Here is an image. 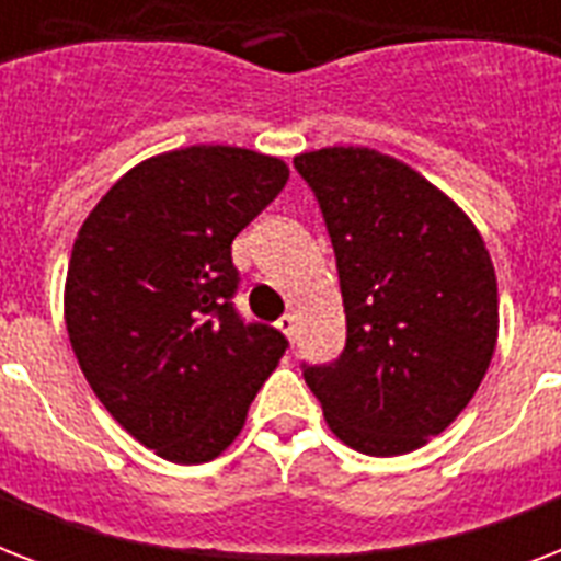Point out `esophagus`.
I'll return each mask as SVG.
<instances>
[{
    "label": "esophagus",
    "instance_id": "esophagus-1",
    "mask_svg": "<svg viewBox=\"0 0 561 561\" xmlns=\"http://www.w3.org/2000/svg\"><path fill=\"white\" fill-rule=\"evenodd\" d=\"M276 325H279V332L288 337L290 343H297V317L294 314H282L279 320H276Z\"/></svg>",
    "mask_w": 561,
    "mask_h": 561
}]
</instances>
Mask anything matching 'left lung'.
<instances>
[{"label": "left lung", "instance_id": "obj_1", "mask_svg": "<svg viewBox=\"0 0 561 561\" xmlns=\"http://www.w3.org/2000/svg\"><path fill=\"white\" fill-rule=\"evenodd\" d=\"M332 238L346 346L302 375L337 439L392 457L443 434L483 381L497 282L469 215L373 148L299 153Z\"/></svg>", "mask_w": 561, "mask_h": 561}]
</instances>
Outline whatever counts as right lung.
Returning <instances> with one entry per match:
<instances>
[{"instance_id": "right-lung-1", "label": "right lung", "mask_w": 561, "mask_h": 561, "mask_svg": "<svg viewBox=\"0 0 561 561\" xmlns=\"http://www.w3.org/2000/svg\"><path fill=\"white\" fill-rule=\"evenodd\" d=\"M288 183L276 157L192 145L130 169L75 238L66 332L110 416L162 460H215L288 350L236 311L232 238Z\"/></svg>"}]
</instances>
